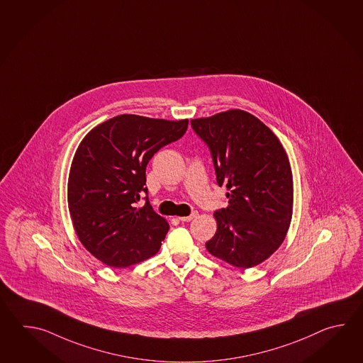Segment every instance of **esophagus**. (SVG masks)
Masks as SVG:
<instances>
[{
    "label": "esophagus",
    "mask_w": 363,
    "mask_h": 363,
    "mask_svg": "<svg viewBox=\"0 0 363 363\" xmlns=\"http://www.w3.org/2000/svg\"><path fill=\"white\" fill-rule=\"evenodd\" d=\"M197 216V213H192L191 216H178L179 220H182V222H191L192 219H194Z\"/></svg>",
    "instance_id": "esophagus-1"
}]
</instances>
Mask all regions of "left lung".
Here are the masks:
<instances>
[{
  "instance_id": "1",
  "label": "left lung",
  "mask_w": 363,
  "mask_h": 363,
  "mask_svg": "<svg viewBox=\"0 0 363 363\" xmlns=\"http://www.w3.org/2000/svg\"><path fill=\"white\" fill-rule=\"evenodd\" d=\"M211 152L218 185L228 206L214 213L216 232L208 253L249 269L274 255L286 239L294 213V177L278 136L250 113L231 108L191 121Z\"/></svg>"
}]
</instances>
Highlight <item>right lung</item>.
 Wrapping results in <instances>:
<instances>
[{
  "mask_svg": "<svg viewBox=\"0 0 363 363\" xmlns=\"http://www.w3.org/2000/svg\"><path fill=\"white\" fill-rule=\"evenodd\" d=\"M188 119L123 114L96 125L80 141L67 182L74 230L101 262L123 269L157 255L170 225L149 201L145 170L161 147L180 139Z\"/></svg>",
  "mask_w": 363,
  "mask_h": 363,
  "instance_id": "right-lung-1",
  "label": "right lung"
}]
</instances>
